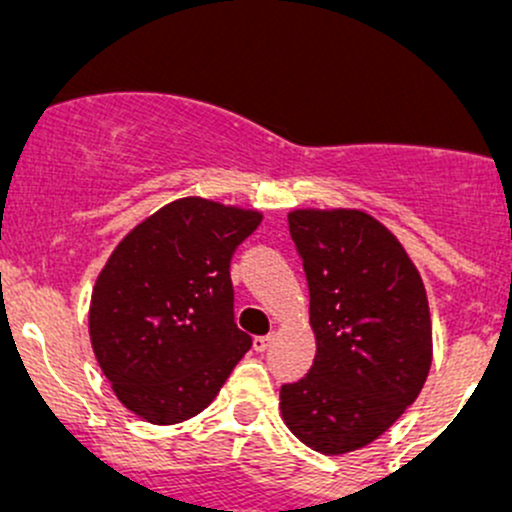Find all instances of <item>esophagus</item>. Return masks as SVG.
<instances>
[{
    "mask_svg": "<svg viewBox=\"0 0 512 512\" xmlns=\"http://www.w3.org/2000/svg\"><path fill=\"white\" fill-rule=\"evenodd\" d=\"M269 342H272V337H269V334H262V337L252 339V349H255V351H267Z\"/></svg>",
    "mask_w": 512,
    "mask_h": 512,
    "instance_id": "esophagus-1",
    "label": "esophagus"
}]
</instances>
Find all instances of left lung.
<instances>
[{
  "instance_id": "1",
  "label": "left lung",
  "mask_w": 512,
  "mask_h": 512,
  "mask_svg": "<svg viewBox=\"0 0 512 512\" xmlns=\"http://www.w3.org/2000/svg\"><path fill=\"white\" fill-rule=\"evenodd\" d=\"M289 231L310 291L315 361L281 385L293 436L325 455L373 443L431 368L426 289L399 240L366 211L298 209Z\"/></svg>"
}]
</instances>
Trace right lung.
I'll return each instance as SVG.
<instances>
[{
    "label": "right lung",
    "instance_id": "add662e5",
    "mask_svg": "<svg viewBox=\"0 0 512 512\" xmlns=\"http://www.w3.org/2000/svg\"><path fill=\"white\" fill-rule=\"evenodd\" d=\"M262 214L185 197L122 238L91 296L93 354L151 424L192 419L252 346L233 315L231 260Z\"/></svg>",
    "mask_w": 512,
    "mask_h": 512
}]
</instances>
